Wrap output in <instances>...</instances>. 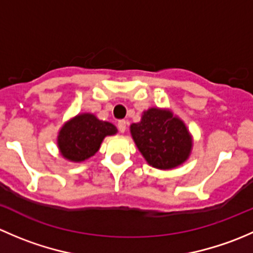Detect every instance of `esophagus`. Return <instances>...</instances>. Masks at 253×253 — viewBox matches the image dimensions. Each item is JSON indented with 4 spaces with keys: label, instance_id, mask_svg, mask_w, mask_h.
I'll list each match as a JSON object with an SVG mask.
<instances>
[{
    "label": "esophagus",
    "instance_id": "obj_1",
    "mask_svg": "<svg viewBox=\"0 0 253 253\" xmlns=\"http://www.w3.org/2000/svg\"><path fill=\"white\" fill-rule=\"evenodd\" d=\"M117 128H119V131L121 132V133H125V131H126V121H125V120H120V121L117 122Z\"/></svg>",
    "mask_w": 253,
    "mask_h": 253
}]
</instances>
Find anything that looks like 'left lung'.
<instances>
[{"label":"left lung","mask_w":253,"mask_h":253,"mask_svg":"<svg viewBox=\"0 0 253 253\" xmlns=\"http://www.w3.org/2000/svg\"><path fill=\"white\" fill-rule=\"evenodd\" d=\"M131 134L147 163L162 170L174 169L187 160L192 137L182 120L170 110L152 108L138 124L131 125Z\"/></svg>","instance_id":"left-lung-1"}]
</instances>
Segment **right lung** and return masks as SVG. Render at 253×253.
Returning a JSON list of instances; mask_svg holds the SVG:
<instances>
[{
    "label": "right lung",
    "mask_w": 253,
    "mask_h": 253,
    "mask_svg": "<svg viewBox=\"0 0 253 253\" xmlns=\"http://www.w3.org/2000/svg\"><path fill=\"white\" fill-rule=\"evenodd\" d=\"M117 133L110 122L100 121L93 114H79L66 122L58 132L57 145L70 162H84L93 157L106 136Z\"/></svg>",
    "instance_id": "add662e5"
}]
</instances>
